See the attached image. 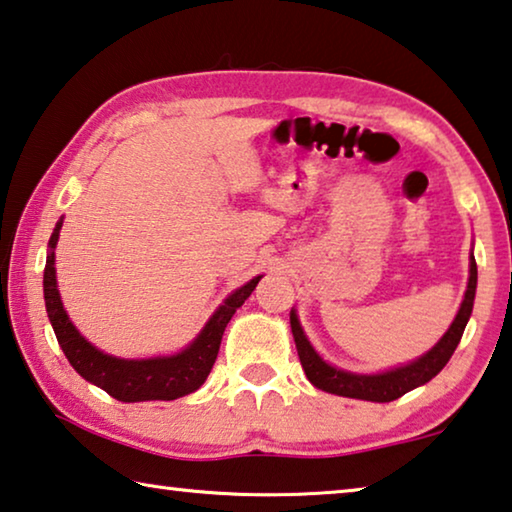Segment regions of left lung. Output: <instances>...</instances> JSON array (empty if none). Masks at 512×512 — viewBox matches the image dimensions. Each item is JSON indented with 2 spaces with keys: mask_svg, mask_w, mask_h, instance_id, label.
Wrapping results in <instances>:
<instances>
[{
  "mask_svg": "<svg viewBox=\"0 0 512 512\" xmlns=\"http://www.w3.org/2000/svg\"><path fill=\"white\" fill-rule=\"evenodd\" d=\"M474 296H476V262L472 257L465 300H462L456 321L451 323V328L446 330V335L437 342L435 348H431V351L424 355V358L408 364V367L380 373V376H358V373L339 371L323 362L310 346V342H307V337L303 335V328H300L296 314L291 312V332H294V342L298 348L300 364H303L305 369V376L314 387L337 396L376 401V403L396 401L405 392H410V389H415L419 385L428 383L431 378H435L437 373L444 369V364L451 360L453 351H456V346L460 344L462 332H465L469 314H472Z\"/></svg>",
  "mask_w": 512,
  "mask_h": 512,
  "instance_id": "1",
  "label": "left lung"
}]
</instances>
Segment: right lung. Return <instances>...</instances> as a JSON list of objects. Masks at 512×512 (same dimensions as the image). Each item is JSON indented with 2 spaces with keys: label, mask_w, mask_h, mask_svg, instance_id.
<instances>
[{
  "label": "right lung",
  "mask_w": 512,
  "mask_h": 512,
  "mask_svg": "<svg viewBox=\"0 0 512 512\" xmlns=\"http://www.w3.org/2000/svg\"><path fill=\"white\" fill-rule=\"evenodd\" d=\"M61 223H56L50 237V255L45 262L43 275V291H45V307L50 316L54 335L59 339V346L66 353L68 362L72 364L81 378L88 383L102 387L104 392L111 394L113 399L123 403L136 401H173L186 396L205 383L209 371H212L218 348H221L223 330L230 323L232 314L239 310L250 294H253L259 278H253L248 285L234 291V294L218 307L207 326L202 328L196 342L186 351L170 355V358L157 360H118L111 355H104L95 346L86 342L79 335L77 328L72 326L66 310H63L59 289H56V271H54V246L59 241Z\"/></svg>",
  "instance_id": "add662e5"
}]
</instances>
